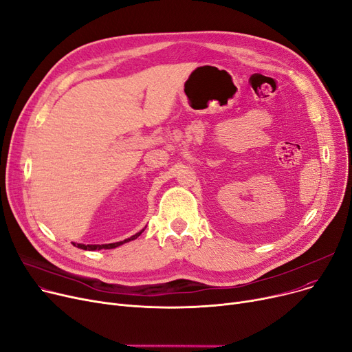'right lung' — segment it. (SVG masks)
<instances>
[{
    "label": "right lung",
    "mask_w": 352,
    "mask_h": 352,
    "mask_svg": "<svg viewBox=\"0 0 352 352\" xmlns=\"http://www.w3.org/2000/svg\"><path fill=\"white\" fill-rule=\"evenodd\" d=\"M142 231H144V230H142ZM142 231H140V232H137L135 235H133V236H129V238L124 239V241L114 243V244H102V245H84V244H74V245L78 247V248H81V250H89V251H94V250H109V248H116V247H118V245H121V244H124V243L131 241V239H135L137 236H140V235H141V232H142Z\"/></svg>",
    "instance_id": "1"
}]
</instances>
